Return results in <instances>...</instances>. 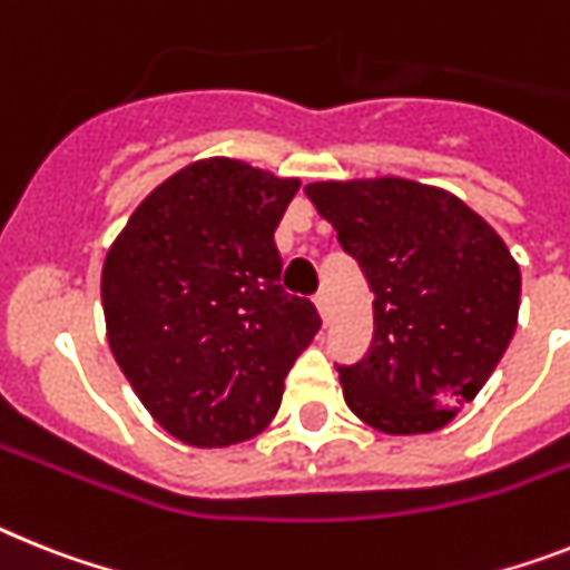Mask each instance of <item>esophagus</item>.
Instances as JSON below:
<instances>
[{
    "mask_svg": "<svg viewBox=\"0 0 570 570\" xmlns=\"http://www.w3.org/2000/svg\"><path fill=\"white\" fill-rule=\"evenodd\" d=\"M315 307H318V313H322V322L327 324L330 322V298H327V293L315 295Z\"/></svg>",
    "mask_w": 570,
    "mask_h": 570,
    "instance_id": "1",
    "label": "esophagus"
}]
</instances>
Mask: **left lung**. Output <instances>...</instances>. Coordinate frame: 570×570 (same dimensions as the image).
Here are the masks:
<instances>
[{"label":"left lung","mask_w":570,"mask_h":570,"mask_svg":"<svg viewBox=\"0 0 570 570\" xmlns=\"http://www.w3.org/2000/svg\"><path fill=\"white\" fill-rule=\"evenodd\" d=\"M374 293V342L336 365L344 403L385 434L438 432L504 356L519 318V263L472 208L420 181H313Z\"/></svg>","instance_id":"obj_1"}]
</instances>
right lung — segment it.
<instances>
[{
    "instance_id": "1",
    "label": "right lung",
    "mask_w": 570,
    "mask_h": 570,
    "mask_svg": "<svg viewBox=\"0 0 570 570\" xmlns=\"http://www.w3.org/2000/svg\"><path fill=\"white\" fill-rule=\"evenodd\" d=\"M298 179L237 159L181 167L107 252L100 298L112 356L153 420L199 449L255 438L322 327L286 295L275 228Z\"/></svg>"
}]
</instances>
